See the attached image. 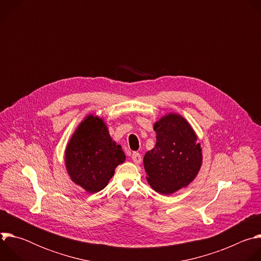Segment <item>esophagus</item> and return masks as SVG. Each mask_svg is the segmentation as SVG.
<instances>
[{
	"mask_svg": "<svg viewBox=\"0 0 261 261\" xmlns=\"http://www.w3.org/2000/svg\"><path fill=\"white\" fill-rule=\"evenodd\" d=\"M131 158H132V160H133V162L134 163H136V164H138V163H140L141 162V156H140V154L139 153H133L132 154V156H131Z\"/></svg>",
	"mask_w": 261,
	"mask_h": 261,
	"instance_id": "1",
	"label": "esophagus"
}]
</instances>
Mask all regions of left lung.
<instances>
[{
  "label": "left lung",
  "mask_w": 261,
  "mask_h": 261,
  "mask_svg": "<svg viewBox=\"0 0 261 261\" xmlns=\"http://www.w3.org/2000/svg\"><path fill=\"white\" fill-rule=\"evenodd\" d=\"M156 145L143 157L148 185L158 193L172 194L196 177L202 164L197 135L180 115L170 113L154 124Z\"/></svg>",
  "instance_id": "left-lung-1"
}]
</instances>
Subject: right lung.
<instances>
[{
	"mask_svg": "<svg viewBox=\"0 0 261 261\" xmlns=\"http://www.w3.org/2000/svg\"><path fill=\"white\" fill-rule=\"evenodd\" d=\"M125 160L122 146L110 137L103 119L94 115L87 116L79 125L65 151L70 178L89 193L104 189Z\"/></svg>",
	"mask_w": 261,
	"mask_h": 261,
	"instance_id": "obj_1",
	"label": "right lung"
}]
</instances>
